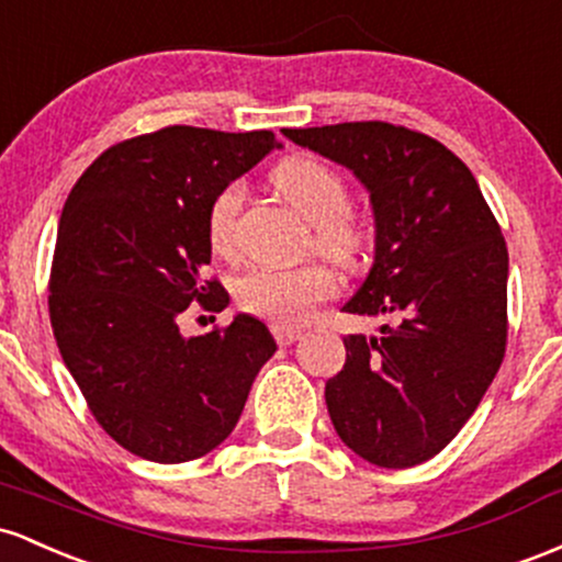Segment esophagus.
Returning <instances> with one entry per match:
<instances>
[{
    "instance_id": "34e87169",
    "label": "esophagus",
    "mask_w": 562,
    "mask_h": 562,
    "mask_svg": "<svg viewBox=\"0 0 562 562\" xmlns=\"http://www.w3.org/2000/svg\"><path fill=\"white\" fill-rule=\"evenodd\" d=\"M273 337L279 345H292L302 337V331L294 329V326H273Z\"/></svg>"
}]
</instances>
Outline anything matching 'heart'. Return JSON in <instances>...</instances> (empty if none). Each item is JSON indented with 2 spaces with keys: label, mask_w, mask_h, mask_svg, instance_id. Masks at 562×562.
Masks as SVG:
<instances>
[{
  "label": "heart",
  "mask_w": 562,
  "mask_h": 562,
  "mask_svg": "<svg viewBox=\"0 0 562 562\" xmlns=\"http://www.w3.org/2000/svg\"><path fill=\"white\" fill-rule=\"evenodd\" d=\"M273 186L302 217L311 223L313 247L329 260L352 268L361 260L366 231L348 212V186L342 175L318 159H286L273 169ZM244 204L241 182H228L214 193L206 210V238L217 255L236 249L238 212ZM337 294V276L324 262H302L294 268H251L233 283V297L241 311L270 324H300L315 305Z\"/></svg>",
  "instance_id": "heart-1"
}]
</instances>
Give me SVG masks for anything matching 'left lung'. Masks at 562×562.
<instances>
[{"mask_svg": "<svg viewBox=\"0 0 562 562\" xmlns=\"http://www.w3.org/2000/svg\"><path fill=\"white\" fill-rule=\"evenodd\" d=\"M283 135L348 167L374 210V265L342 311L387 324L345 337L326 382L331 425L366 462L414 468L457 438L502 366V228L468 164L422 132L345 122Z\"/></svg>", "mask_w": 562, "mask_h": 562, "instance_id": "obj_1", "label": "left lung"}]
</instances>
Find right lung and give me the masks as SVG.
<instances>
[{"instance_id":"1","label":"right lung","mask_w":562,"mask_h":562,"mask_svg":"<svg viewBox=\"0 0 562 562\" xmlns=\"http://www.w3.org/2000/svg\"><path fill=\"white\" fill-rule=\"evenodd\" d=\"M279 145L268 130L175 124L111 145L68 193L49 270L55 342L92 417L135 457L180 464L217 449L276 352L255 315L199 337L180 315L228 307L204 276L206 210Z\"/></svg>"}]
</instances>
